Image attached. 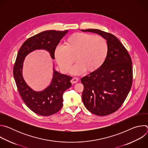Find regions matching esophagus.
Instances as JSON below:
<instances>
[{
	"instance_id": "esophagus-1",
	"label": "esophagus",
	"mask_w": 148,
	"mask_h": 148,
	"mask_svg": "<svg viewBox=\"0 0 148 148\" xmlns=\"http://www.w3.org/2000/svg\"><path fill=\"white\" fill-rule=\"evenodd\" d=\"M78 78L77 77H74L73 78H72V79L71 80V82L72 84H75L78 82Z\"/></svg>"
}]
</instances>
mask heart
Listing matches in <instances>:
<instances>
[{"mask_svg":"<svg viewBox=\"0 0 148 148\" xmlns=\"http://www.w3.org/2000/svg\"><path fill=\"white\" fill-rule=\"evenodd\" d=\"M108 53L107 42L100 36L85 33H77L71 36L67 45H58L54 55L62 72L67 73L77 56L78 62L73 67L71 73L74 75L94 71L101 67Z\"/></svg>","mask_w":148,"mask_h":148,"instance_id":"obj_1","label":"heart"}]
</instances>
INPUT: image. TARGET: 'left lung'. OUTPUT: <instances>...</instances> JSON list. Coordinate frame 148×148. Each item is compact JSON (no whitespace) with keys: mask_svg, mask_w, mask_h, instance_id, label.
Instances as JSON below:
<instances>
[{"mask_svg":"<svg viewBox=\"0 0 148 148\" xmlns=\"http://www.w3.org/2000/svg\"><path fill=\"white\" fill-rule=\"evenodd\" d=\"M99 34L107 40L108 53L99 68L82 77V99L91 113L105 116L117 111L132 84V60L128 52L113 34L98 29L81 30Z\"/></svg>","mask_w":148,"mask_h":148,"instance_id":"8db88e82","label":"left lung"}]
</instances>
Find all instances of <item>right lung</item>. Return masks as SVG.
I'll use <instances>...</instances> for the list:
<instances>
[{"label":"right lung","mask_w":148,"mask_h":148,"mask_svg":"<svg viewBox=\"0 0 148 148\" xmlns=\"http://www.w3.org/2000/svg\"><path fill=\"white\" fill-rule=\"evenodd\" d=\"M68 32L47 30L34 35L21 46L13 67V76L18 92L27 107L34 113L49 116L57 112L62 107V95L71 87L72 77L61 74L53 68V75L49 86L42 91L33 90L26 83L22 75L25 57L36 50H46L54 59L56 48L60 40Z\"/></svg>","instance_id":"right-lung-1"}]
</instances>
